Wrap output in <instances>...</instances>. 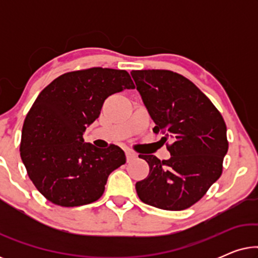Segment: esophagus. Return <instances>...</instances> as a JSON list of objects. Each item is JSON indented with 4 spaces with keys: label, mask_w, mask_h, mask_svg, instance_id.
I'll list each match as a JSON object with an SVG mask.
<instances>
[{
    "label": "esophagus",
    "mask_w": 258,
    "mask_h": 258,
    "mask_svg": "<svg viewBox=\"0 0 258 258\" xmlns=\"http://www.w3.org/2000/svg\"><path fill=\"white\" fill-rule=\"evenodd\" d=\"M125 157H126V162H130L136 157V154L133 153V151H130V150H125Z\"/></svg>",
    "instance_id": "34e87169"
}]
</instances>
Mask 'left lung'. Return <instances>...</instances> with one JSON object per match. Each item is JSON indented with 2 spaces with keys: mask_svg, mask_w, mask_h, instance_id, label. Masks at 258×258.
<instances>
[{
  "mask_svg": "<svg viewBox=\"0 0 258 258\" xmlns=\"http://www.w3.org/2000/svg\"><path fill=\"white\" fill-rule=\"evenodd\" d=\"M132 76L171 157L140 155L149 175L136 183L140 200L163 210H184L220 178L228 151L227 125L209 98L171 70H133Z\"/></svg>",
  "mask_w": 258,
  "mask_h": 258,
  "instance_id": "obj_1",
  "label": "left lung"
}]
</instances>
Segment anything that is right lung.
I'll use <instances>...</instances> for the list:
<instances>
[{
	"label": "right lung",
	"mask_w": 258,
	"mask_h": 258,
	"mask_svg": "<svg viewBox=\"0 0 258 258\" xmlns=\"http://www.w3.org/2000/svg\"><path fill=\"white\" fill-rule=\"evenodd\" d=\"M134 88L125 70L94 67L63 74L41 91L24 119L20 154L48 201L70 208L103 195L109 175L125 163L124 151L115 144L100 149L83 134L105 98Z\"/></svg>",
	"instance_id": "right-lung-1"
}]
</instances>
